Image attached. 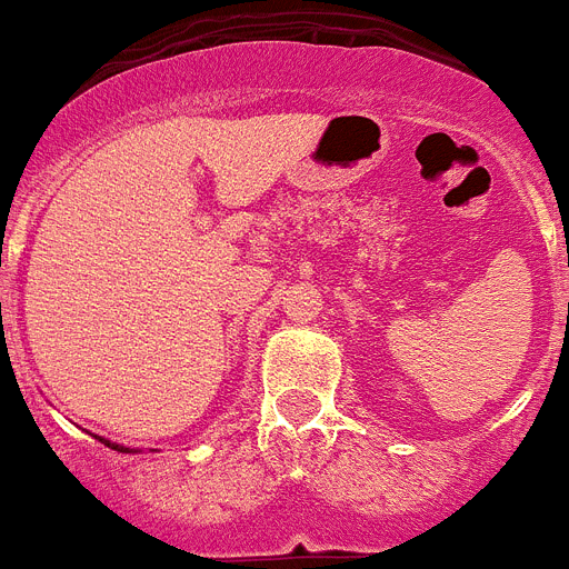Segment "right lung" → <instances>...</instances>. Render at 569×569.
<instances>
[{
	"instance_id": "1",
	"label": "right lung",
	"mask_w": 569,
	"mask_h": 569,
	"mask_svg": "<svg viewBox=\"0 0 569 569\" xmlns=\"http://www.w3.org/2000/svg\"><path fill=\"white\" fill-rule=\"evenodd\" d=\"M97 437V435H94ZM97 440H100V443H106L109 446V449H114V451H138V449H129V446H120V443H111V440H106V437H97ZM154 451V449H152Z\"/></svg>"
}]
</instances>
